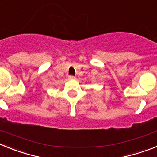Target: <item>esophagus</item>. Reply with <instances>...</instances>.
I'll return each instance as SVG.
<instances>
[{
	"label": "esophagus",
	"mask_w": 157,
	"mask_h": 157,
	"mask_svg": "<svg viewBox=\"0 0 157 157\" xmlns=\"http://www.w3.org/2000/svg\"><path fill=\"white\" fill-rule=\"evenodd\" d=\"M68 80H75V79H76V77H75L74 76H72V75H71V76H68Z\"/></svg>",
	"instance_id": "34e87169"
}]
</instances>
